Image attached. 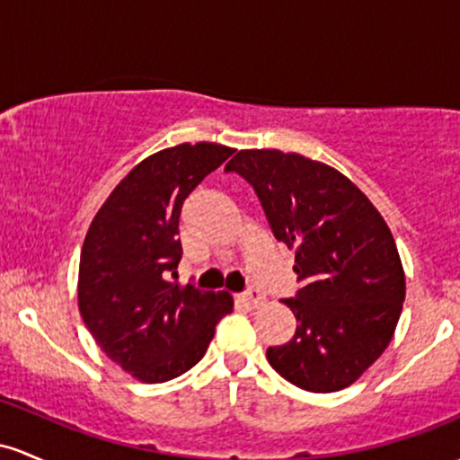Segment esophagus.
<instances>
[{
    "label": "esophagus",
    "instance_id": "1",
    "mask_svg": "<svg viewBox=\"0 0 460 460\" xmlns=\"http://www.w3.org/2000/svg\"><path fill=\"white\" fill-rule=\"evenodd\" d=\"M239 299L245 304V306L258 308V306H262V304H265V293H261L258 288H250V291H245Z\"/></svg>",
    "mask_w": 460,
    "mask_h": 460
}]
</instances>
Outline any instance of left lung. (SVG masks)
I'll return each mask as SVG.
<instances>
[{
    "mask_svg": "<svg viewBox=\"0 0 460 460\" xmlns=\"http://www.w3.org/2000/svg\"><path fill=\"white\" fill-rule=\"evenodd\" d=\"M226 172L252 184L273 236L296 250L302 288L285 304L297 328L267 360L299 389H345L385 352L402 313L404 270L389 226L352 180L299 154L241 149Z\"/></svg>",
    "mask_w": 460,
    "mask_h": 460,
    "instance_id": "left-lung-1",
    "label": "left lung"
}]
</instances>
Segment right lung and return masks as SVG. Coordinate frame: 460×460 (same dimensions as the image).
<instances>
[{
    "instance_id": "1",
    "label": "right lung",
    "mask_w": 460,
    "mask_h": 460,
    "mask_svg": "<svg viewBox=\"0 0 460 460\" xmlns=\"http://www.w3.org/2000/svg\"><path fill=\"white\" fill-rule=\"evenodd\" d=\"M234 149L182 143L132 169L86 232L77 306L106 356L141 383H167L202 360L232 311L228 291L178 285L184 199Z\"/></svg>"
}]
</instances>
